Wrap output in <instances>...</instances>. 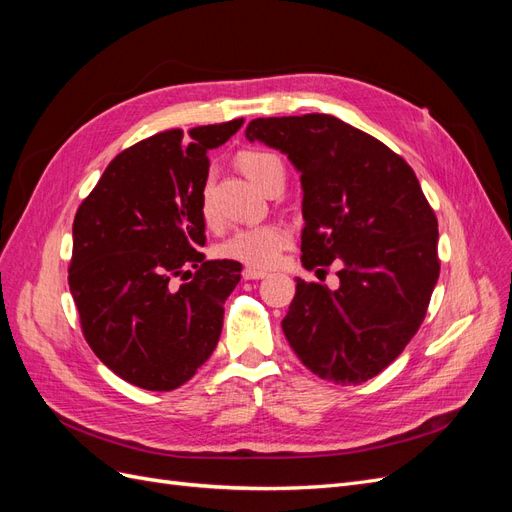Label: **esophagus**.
Returning a JSON list of instances; mask_svg holds the SVG:
<instances>
[{"label": "esophagus", "mask_w": 512, "mask_h": 512, "mask_svg": "<svg viewBox=\"0 0 512 512\" xmlns=\"http://www.w3.org/2000/svg\"><path fill=\"white\" fill-rule=\"evenodd\" d=\"M243 280H262V277L267 275V271H260V269H252V267H245L243 269Z\"/></svg>", "instance_id": "esophagus-1"}]
</instances>
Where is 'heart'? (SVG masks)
<instances>
[{"label": "heart", "mask_w": 512, "mask_h": 512, "mask_svg": "<svg viewBox=\"0 0 512 512\" xmlns=\"http://www.w3.org/2000/svg\"><path fill=\"white\" fill-rule=\"evenodd\" d=\"M241 170L245 177L254 181L258 188L260 183L269 177L271 170L282 168V160L269 151H247L239 158ZM205 218H211L209 200L203 205ZM290 241V232L280 224H262V226H250V228H237L235 232L220 243L218 254L222 258L239 260L247 267L254 269H267L275 265V260L280 258L282 250Z\"/></svg>", "instance_id": "obj_1"}]
</instances>
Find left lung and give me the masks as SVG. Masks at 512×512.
Returning a JSON list of instances; mask_svg holds the SVG:
<instances>
[{"label":"left lung","mask_w":512,"mask_h":512,"mask_svg":"<svg viewBox=\"0 0 512 512\" xmlns=\"http://www.w3.org/2000/svg\"><path fill=\"white\" fill-rule=\"evenodd\" d=\"M245 138L301 175L303 267L342 262L337 290L297 280L282 320L290 348L322 380L378 376L421 327L440 275L438 220L414 170L333 115L260 117Z\"/></svg>","instance_id":"8db88e82"}]
</instances>
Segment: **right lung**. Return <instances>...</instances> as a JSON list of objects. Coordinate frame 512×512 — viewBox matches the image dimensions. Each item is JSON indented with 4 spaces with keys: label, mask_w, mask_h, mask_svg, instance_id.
<instances>
[{
    "label": "right lung",
    "mask_w": 512,
    "mask_h": 512,
    "mask_svg": "<svg viewBox=\"0 0 512 512\" xmlns=\"http://www.w3.org/2000/svg\"><path fill=\"white\" fill-rule=\"evenodd\" d=\"M241 126L232 119L190 138L168 130L136 143L76 211L68 282L85 339L108 369L145 391L177 389L218 346L241 265L198 252L207 241V151ZM185 274L193 280L173 287Z\"/></svg>",
    "instance_id": "add662e5"
}]
</instances>
